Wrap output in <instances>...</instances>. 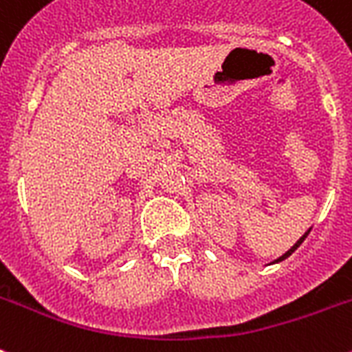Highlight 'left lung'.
<instances>
[{
  "mask_svg": "<svg viewBox=\"0 0 352 352\" xmlns=\"http://www.w3.org/2000/svg\"><path fill=\"white\" fill-rule=\"evenodd\" d=\"M309 231H311V230H309ZM309 231H305L304 235H302V236H300V239H298V242H296V244H295V245H293V248H291V250H289V251H285L284 255H282V256H278V258H276V260H275V262H282V260H285V258H287V256H289V255H293V253H295V250H296V248H298V245H300V244H302V242H304V241H305V236L309 235Z\"/></svg>",
  "mask_w": 352,
  "mask_h": 352,
  "instance_id": "8db88e82",
  "label": "left lung"
}]
</instances>
